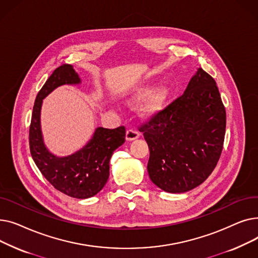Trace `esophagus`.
<instances>
[{"label": "esophagus", "mask_w": 258, "mask_h": 258, "mask_svg": "<svg viewBox=\"0 0 258 258\" xmlns=\"http://www.w3.org/2000/svg\"><path fill=\"white\" fill-rule=\"evenodd\" d=\"M140 137V133L136 130H128L126 131L125 134V138L127 141H133V140H136Z\"/></svg>", "instance_id": "obj_1"}]
</instances>
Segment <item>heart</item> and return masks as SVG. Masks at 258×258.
<instances>
[{
  "instance_id": "obj_1",
  "label": "heart",
  "mask_w": 258,
  "mask_h": 258,
  "mask_svg": "<svg viewBox=\"0 0 258 258\" xmlns=\"http://www.w3.org/2000/svg\"><path fill=\"white\" fill-rule=\"evenodd\" d=\"M169 93L170 90L165 85H160L155 88H153V85H143L135 88L125 98V102L128 105L135 106L146 98L140 107V114L144 118H151L163 107Z\"/></svg>"
}]
</instances>
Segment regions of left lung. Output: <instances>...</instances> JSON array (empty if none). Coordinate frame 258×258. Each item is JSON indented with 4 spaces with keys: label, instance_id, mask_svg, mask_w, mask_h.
<instances>
[{
    "label": "left lung",
    "instance_id": "obj_1",
    "mask_svg": "<svg viewBox=\"0 0 258 258\" xmlns=\"http://www.w3.org/2000/svg\"><path fill=\"white\" fill-rule=\"evenodd\" d=\"M225 131L226 111L215 80L199 68L182 96L141 127L152 182L170 194L201 185L218 164Z\"/></svg>",
    "mask_w": 258,
    "mask_h": 258
}]
</instances>
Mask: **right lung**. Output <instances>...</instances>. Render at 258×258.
<instances>
[{
  "instance_id": "add662e5",
  "label": "right lung",
  "mask_w": 258,
  "mask_h": 258,
  "mask_svg": "<svg viewBox=\"0 0 258 258\" xmlns=\"http://www.w3.org/2000/svg\"><path fill=\"white\" fill-rule=\"evenodd\" d=\"M78 85H81V79L71 64H62L54 70L36 96L29 144L34 163L54 188L71 198L89 199L97 195L106 184L110 159L114 151L125 142V127H96L88 143L71 155L60 157L50 152L40 125L43 100L59 87Z\"/></svg>"
}]
</instances>
